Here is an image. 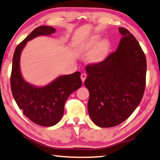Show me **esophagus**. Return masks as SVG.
Listing matches in <instances>:
<instances>
[{"label": "esophagus", "mask_w": 160, "mask_h": 160, "mask_svg": "<svg viewBox=\"0 0 160 160\" xmlns=\"http://www.w3.org/2000/svg\"><path fill=\"white\" fill-rule=\"evenodd\" d=\"M86 77H87V74H85V73H82V74H81V79H82V82H84Z\"/></svg>", "instance_id": "esophagus-1"}]
</instances>
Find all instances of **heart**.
Here are the masks:
<instances>
[{"label":"heart","instance_id":"b5f03b06","mask_svg":"<svg viewBox=\"0 0 160 160\" xmlns=\"http://www.w3.org/2000/svg\"><path fill=\"white\" fill-rule=\"evenodd\" d=\"M101 36L98 33L92 34L82 42L77 47L78 52L90 53L88 60L93 64H100L108 57L110 50V43L108 40H102Z\"/></svg>","mask_w":160,"mask_h":160}]
</instances>
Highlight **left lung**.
<instances>
[{"label":"left lung","instance_id":"8db88e82","mask_svg":"<svg viewBox=\"0 0 160 160\" xmlns=\"http://www.w3.org/2000/svg\"><path fill=\"white\" fill-rule=\"evenodd\" d=\"M122 35L116 51L100 64L86 67L89 91L88 111L98 127H113L124 122L141 102L145 87L146 58L129 31Z\"/></svg>","mask_w":160,"mask_h":160}]
</instances>
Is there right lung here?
<instances>
[{"label":"right lung","mask_w":160,"mask_h":160,"mask_svg":"<svg viewBox=\"0 0 160 160\" xmlns=\"http://www.w3.org/2000/svg\"><path fill=\"white\" fill-rule=\"evenodd\" d=\"M55 32V28L49 26L36 28L17 46L12 58L10 84L14 99L28 119L43 127H52L60 121L67 100L82 84L78 72L60 76L41 87L27 82L22 77L20 56L27 42L40 36H51Z\"/></svg>","instance_id":"right-lung-1"}]
</instances>
